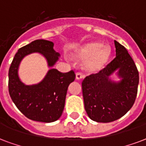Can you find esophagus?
I'll use <instances>...</instances> for the list:
<instances>
[{
  "instance_id": "esophagus-1",
  "label": "esophagus",
  "mask_w": 146,
  "mask_h": 146,
  "mask_svg": "<svg viewBox=\"0 0 146 146\" xmlns=\"http://www.w3.org/2000/svg\"><path fill=\"white\" fill-rule=\"evenodd\" d=\"M84 78V75L80 73V72H77L76 73V79L77 80H81L82 78Z\"/></svg>"
}]
</instances>
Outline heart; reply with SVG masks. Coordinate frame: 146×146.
I'll return each instance as SVG.
<instances>
[{"label": "heart", "instance_id": "heart-1", "mask_svg": "<svg viewBox=\"0 0 146 146\" xmlns=\"http://www.w3.org/2000/svg\"><path fill=\"white\" fill-rule=\"evenodd\" d=\"M111 56V48L101 42L91 41L84 44L73 53V57L84 62V68L91 73L100 72L106 67Z\"/></svg>", "mask_w": 146, "mask_h": 146}]
</instances>
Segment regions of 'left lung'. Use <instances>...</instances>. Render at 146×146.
<instances>
[{"instance_id": "obj_1", "label": "left lung", "mask_w": 146, "mask_h": 146, "mask_svg": "<svg viewBox=\"0 0 146 146\" xmlns=\"http://www.w3.org/2000/svg\"><path fill=\"white\" fill-rule=\"evenodd\" d=\"M116 58L97 74L82 81L84 108L94 121L110 123L124 116L134 104L138 91L139 72L126 48L114 40ZM116 70L121 80L111 81Z\"/></svg>"}]
</instances>
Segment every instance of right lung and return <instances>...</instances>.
<instances>
[{"instance_id":"1","label":"right lung","mask_w":146,"mask_h":146,"mask_svg":"<svg viewBox=\"0 0 146 146\" xmlns=\"http://www.w3.org/2000/svg\"><path fill=\"white\" fill-rule=\"evenodd\" d=\"M52 42L37 39L19 48L9 68L8 89L13 102L27 118L34 121L52 123L60 118L65 107L68 86L74 81L73 70L66 73L51 68L41 82L26 85L18 76V68L26 55L39 52L46 58L48 67L58 60L59 53L53 48Z\"/></svg>"}]
</instances>
